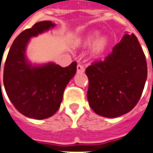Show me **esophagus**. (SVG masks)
I'll list each match as a JSON object with an SVG mask.
<instances>
[{
	"label": "esophagus",
	"instance_id": "esophagus-1",
	"mask_svg": "<svg viewBox=\"0 0 153 153\" xmlns=\"http://www.w3.org/2000/svg\"><path fill=\"white\" fill-rule=\"evenodd\" d=\"M85 72V68H84V66L82 64H78V66H77V73H79V74H82Z\"/></svg>",
	"mask_w": 153,
	"mask_h": 153
}]
</instances>
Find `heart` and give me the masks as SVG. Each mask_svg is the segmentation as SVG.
Instances as JSON below:
<instances>
[{
	"mask_svg": "<svg viewBox=\"0 0 153 153\" xmlns=\"http://www.w3.org/2000/svg\"><path fill=\"white\" fill-rule=\"evenodd\" d=\"M97 38H98L97 34L91 35L85 39V43L86 45H91L94 43H96L95 45H94V48H93V51H94L95 54L99 55V54L103 53V50H105L106 45H107V41L104 38H101L99 40H97Z\"/></svg>",
	"mask_w": 153,
	"mask_h": 153,
	"instance_id": "heart-1",
	"label": "heart"
}]
</instances>
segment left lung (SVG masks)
Segmentation results:
<instances>
[{
  "label": "left lung",
  "instance_id": "obj_1",
  "mask_svg": "<svg viewBox=\"0 0 153 153\" xmlns=\"http://www.w3.org/2000/svg\"><path fill=\"white\" fill-rule=\"evenodd\" d=\"M91 108L99 116L117 117L139 102L147 78V64L136 36L125 34L103 61L87 67Z\"/></svg>",
  "mask_w": 153,
  "mask_h": 153
}]
</instances>
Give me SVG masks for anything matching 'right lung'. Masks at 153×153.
Listing matches in <instances>:
<instances>
[{
	"mask_svg": "<svg viewBox=\"0 0 153 153\" xmlns=\"http://www.w3.org/2000/svg\"><path fill=\"white\" fill-rule=\"evenodd\" d=\"M53 26L51 21H41L22 31L12 44L4 65V87L10 101L22 115L38 120L58 110L65 87L77 70L76 62L66 68L54 63L42 67L27 63L25 52L30 37Z\"/></svg>",
	"mask_w": 153,
	"mask_h": 153,
	"instance_id": "obj_1",
	"label": "right lung"
}]
</instances>
